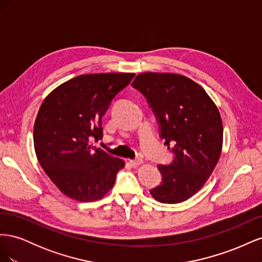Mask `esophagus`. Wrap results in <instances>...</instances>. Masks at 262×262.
<instances>
[{"instance_id":"34e87169","label":"esophagus","mask_w":262,"mask_h":262,"mask_svg":"<svg viewBox=\"0 0 262 262\" xmlns=\"http://www.w3.org/2000/svg\"><path fill=\"white\" fill-rule=\"evenodd\" d=\"M130 164L133 166V167H138V166L143 164V161H142L141 158H137V160H131Z\"/></svg>"}]
</instances>
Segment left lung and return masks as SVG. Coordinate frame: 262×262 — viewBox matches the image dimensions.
Returning a JSON list of instances; mask_svg holds the SVG:
<instances>
[{
  "label": "left lung",
  "mask_w": 262,
  "mask_h": 262,
  "mask_svg": "<svg viewBox=\"0 0 262 262\" xmlns=\"http://www.w3.org/2000/svg\"><path fill=\"white\" fill-rule=\"evenodd\" d=\"M147 98L161 124V137L175 158L160 165L163 181L150 190L162 203L188 200L204 186L220 160L223 124L215 102L189 77L145 72L132 83Z\"/></svg>",
  "instance_id": "8db88e82"
}]
</instances>
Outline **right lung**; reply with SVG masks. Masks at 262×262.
Returning a JSON list of instances; mask_svg holds the SVG:
<instances>
[{
	"label": "right lung",
	"instance_id": "obj_1",
	"mask_svg": "<svg viewBox=\"0 0 262 262\" xmlns=\"http://www.w3.org/2000/svg\"><path fill=\"white\" fill-rule=\"evenodd\" d=\"M134 75H78L55 87L39 108L34 125L37 160L71 199L100 200L114 187L118 170L124 167L123 160L94 147L91 139L102 138L101 118Z\"/></svg>",
	"mask_w": 262,
	"mask_h": 262
}]
</instances>
